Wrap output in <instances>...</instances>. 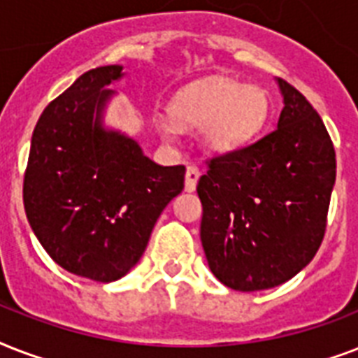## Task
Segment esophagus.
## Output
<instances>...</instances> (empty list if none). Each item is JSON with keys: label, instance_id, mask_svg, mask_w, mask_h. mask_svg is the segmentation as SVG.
Returning a JSON list of instances; mask_svg holds the SVG:
<instances>
[{"label": "esophagus", "instance_id": "obj_1", "mask_svg": "<svg viewBox=\"0 0 358 358\" xmlns=\"http://www.w3.org/2000/svg\"><path fill=\"white\" fill-rule=\"evenodd\" d=\"M201 178V171L195 165H187L185 169V191H195L196 182Z\"/></svg>", "mask_w": 358, "mask_h": 358}]
</instances>
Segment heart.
Masks as SVG:
<instances>
[{
  "mask_svg": "<svg viewBox=\"0 0 358 358\" xmlns=\"http://www.w3.org/2000/svg\"><path fill=\"white\" fill-rule=\"evenodd\" d=\"M169 117L159 122L163 135L174 137L184 124L201 128L208 146L230 150L245 145L262 129L269 113V98L260 87L241 85L229 78H206L176 92L169 106Z\"/></svg>",
  "mask_w": 358,
  "mask_h": 358,
  "instance_id": "b5f03b06",
  "label": "heart"
}]
</instances>
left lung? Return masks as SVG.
Returning <instances> with one entry per match:
<instances>
[{"label":"left lung","mask_w":358,"mask_h":358,"mask_svg":"<svg viewBox=\"0 0 358 358\" xmlns=\"http://www.w3.org/2000/svg\"><path fill=\"white\" fill-rule=\"evenodd\" d=\"M277 128L208 159L196 193L208 266L232 289L275 288L310 264L325 236L336 156L322 117L277 78Z\"/></svg>","instance_id":"obj_1"}]
</instances>
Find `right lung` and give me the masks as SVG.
<instances>
[{"instance_id": "1", "label": "right lung", "mask_w": 358, "mask_h": 358, "mask_svg": "<svg viewBox=\"0 0 358 358\" xmlns=\"http://www.w3.org/2000/svg\"><path fill=\"white\" fill-rule=\"evenodd\" d=\"M120 64L92 69L42 111L24 176L25 215L53 262L113 282L141 260L152 229L184 189V165L163 167L128 135L103 128Z\"/></svg>"}]
</instances>
